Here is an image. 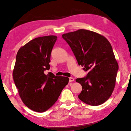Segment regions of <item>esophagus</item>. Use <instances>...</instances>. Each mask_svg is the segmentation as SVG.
I'll use <instances>...</instances> for the list:
<instances>
[{
    "mask_svg": "<svg viewBox=\"0 0 131 131\" xmlns=\"http://www.w3.org/2000/svg\"><path fill=\"white\" fill-rule=\"evenodd\" d=\"M74 81V78H73V77H69V82H73Z\"/></svg>",
    "mask_w": 131,
    "mask_h": 131,
    "instance_id": "34e87169",
    "label": "esophagus"
}]
</instances>
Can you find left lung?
Here are the masks:
<instances>
[{
    "instance_id": "1",
    "label": "left lung",
    "mask_w": 131,
    "mask_h": 131,
    "mask_svg": "<svg viewBox=\"0 0 131 131\" xmlns=\"http://www.w3.org/2000/svg\"><path fill=\"white\" fill-rule=\"evenodd\" d=\"M62 37L79 65L88 72L86 77L76 80L82 86L79 99L91 106L105 102L113 92L118 70L110 42L102 35L85 29L63 34Z\"/></svg>"
}]
</instances>
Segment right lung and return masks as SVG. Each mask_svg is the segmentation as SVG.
<instances>
[{"label": "right lung", "instance_id": "obj_1", "mask_svg": "<svg viewBox=\"0 0 131 131\" xmlns=\"http://www.w3.org/2000/svg\"><path fill=\"white\" fill-rule=\"evenodd\" d=\"M57 39L54 35L39 37L19 48L13 72L15 86L25 105L44 112L58 100L69 78L46 75L50 69L51 53Z\"/></svg>", "mask_w": 131, "mask_h": 131}]
</instances>
